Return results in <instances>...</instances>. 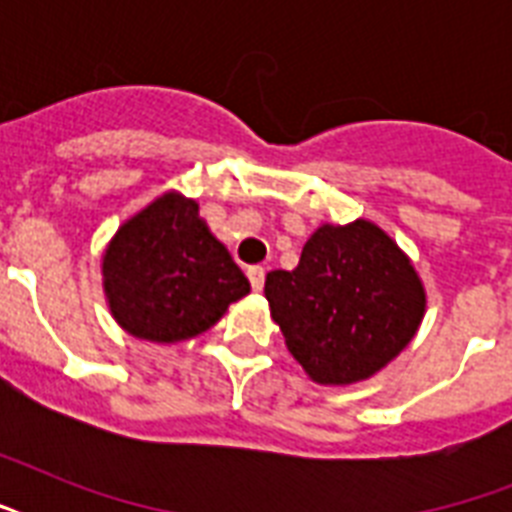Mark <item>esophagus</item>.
Segmentation results:
<instances>
[{"instance_id":"1","label":"esophagus","mask_w":512,"mask_h":512,"mask_svg":"<svg viewBox=\"0 0 512 512\" xmlns=\"http://www.w3.org/2000/svg\"><path fill=\"white\" fill-rule=\"evenodd\" d=\"M247 276H249V284H252V289H255V292H260L265 284V268L255 265V268H249Z\"/></svg>"}]
</instances>
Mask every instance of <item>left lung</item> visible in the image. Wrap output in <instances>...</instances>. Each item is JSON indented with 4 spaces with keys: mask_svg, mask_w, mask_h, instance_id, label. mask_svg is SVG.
<instances>
[{
    "mask_svg": "<svg viewBox=\"0 0 512 512\" xmlns=\"http://www.w3.org/2000/svg\"><path fill=\"white\" fill-rule=\"evenodd\" d=\"M265 297L289 353L321 385L380 372L409 345L425 313L412 260L369 220L321 225L295 271L265 276Z\"/></svg>",
    "mask_w": 512,
    "mask_h": 512,
    "instance_id": "8db88e82",
    "label": "left lung"
}]
</instances>
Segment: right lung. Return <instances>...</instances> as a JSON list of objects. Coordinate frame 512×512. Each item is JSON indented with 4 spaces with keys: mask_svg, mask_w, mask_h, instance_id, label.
Wrapping results in <instances>:
<instances>
[{
    "mask_svg": "<svg viewBox=\"0 0 512 512\" xmlns=\"http://www.w3.org/2000/svg\"><path fill=\"white\" fill-rule=\"evenodd\" d=\"M103 287L124 332L164 345L215 327L249 281L209 233L199 204L164 193L116 231L103 255Z\"/></svg>",
    "mask_w": 512,
    "mask_h": 512,
    "instance_id": "right-lung-1",
    "label": "right lung"
}]
</instances>
